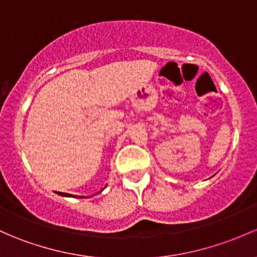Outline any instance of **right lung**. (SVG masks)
Masks as SVG:
<instances>
[{"instance_id":"1","label":"right lung","mask_w":257,"mask_h":257,"mask_svg":"<svg viewBox=\"0 0 257 257\" xmlns=\"http://www.w3.org/2000/svg\"><path fill=\"white\" fill-rule=\"evenodd\" d=\"M103 190H101V192ZM59 196H63V197H77V198H85V196H74V194H69V193H63V192H56ZM99 193V192H98Z\"/></svg>"}]
</instances>
